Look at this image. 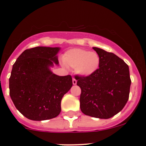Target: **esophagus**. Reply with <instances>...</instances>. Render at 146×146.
Listing matches in <instances>:
<instances>
[{
	"mask_svg": "<svg viewBox=\"0 0 146 146\" xmlns=\"http://www.w3.org/2000/svg\"><path fill=\"white\" fill-rule=\"evenodd\" d=\"M73 85H76V84H77V80L75 78H73Z\"/></svg>",
	"mask_w": 146,
	"mask_h": 146,
	"instance_id": "1",
	"label": "esophagus"
}]
</instances>
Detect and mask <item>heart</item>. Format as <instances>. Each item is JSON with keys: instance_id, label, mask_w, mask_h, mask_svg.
<instances>
[{"instance_id": "obj_1", "label": "heart", "mask_w": 146, "mask_h": 146, "mask_svg": "<svg viewBox=\"0 0 146 146\" xmlns=\"http://www.w3.org/2000/svg\"><path fill=\"white\" fill-rule=\"evenodd\" d=\"M63 61L66 66L76 69L79 76L84 77L93 75L100 64V58L97 53L82 48H72L66 51Z\"/></svg>"}]
</instances>
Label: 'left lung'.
Instances as JSON below:
<instances>
[{"label":"left lung","mask_w":146,"mask_h":146,"mask_svg":"<svg viewBox=\"0 0 146 146\" xmlns=\"http://www.w3.org/2000/svg\"><path fill=\"white\" fill-rule=\"evenodd\" d=\"M92 48L99 55L100 64L92 76H76L81 89L80 107L85 115L110 119L121 111L129 100L131 83L129 68L113 53Z\"/></svg>","instance_id":"obj_1"}]
</instances>
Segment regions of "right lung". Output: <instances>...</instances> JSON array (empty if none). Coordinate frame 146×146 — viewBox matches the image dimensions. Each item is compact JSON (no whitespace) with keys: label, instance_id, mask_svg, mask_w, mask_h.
Masks as SVG:
<instances>
[{"label":"right lung","instance_id":"right-lung-1","mask_svg":"<svg viewBox=\"0 0 146 146\" xmlns=\"http://www.w3.org/2000/svg\"><path fill=\"white\" fill-rule=\"evenodd\" d=\"M60 47L36 46L23 51L13 66L10 96L26 118L43 121L56 117L61 102L73 85L70 75L59 76L51 68L58 66Z\"/></svg>","mask_w":146,"mask_h":146}]
</instances>
